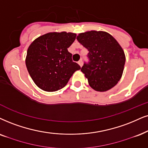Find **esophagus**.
<instances>
[{"instance_id":"1","label":"esophagus","mask_w":148,"mask_h":148,"mask_svg":"<svg viewBox=\"0 0 148 148\" xmlns=\"http://www.w3.org/2000/svg\"><path fill=\"white\" fill-rule=\"evenodd\" d=\"M78 64H79V65H80V67L83 66V61L80 60V61H78Z\"/></svg>"}]
</instances>
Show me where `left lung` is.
<instances>
[{
    "label": "left lung",
    "mask_w": 148,
    "mask_h": 148,
    "mask_svg": "<svg viewBox=\"0 0 148 148\" xmlns=\"http://www.w3.org/2000/svg\"><path fill=\"white\" fill-rule=\"evenodd\" d=\"M77 40L89 51V62L81 72L90 87L106 91L117 85L122 76L126 57L122 48L114 37L104 31H91L80 33Z\"/></svg>",
    "instance_id": "1"
}]
</instances>
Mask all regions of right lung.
<instances>
[{
  "mask_svg": "<svg viewBox=\"0 0 148 148\" xmlns=\"http://www.w3.org/2000/svg\"><path fill=\"white\" fill-rule=\"evenodd\" d=\"M72 33H48L39 37L30 45L26 65L37 87L46 91H56L67 85L72 74L80 69L73 62L68 48L74 42Z\"/></svg>",
  "mask_w": 148,
  "mask_h": 148,
  "instance_id": "obj_1",
  "label": "right lung"
}]
</instances>
